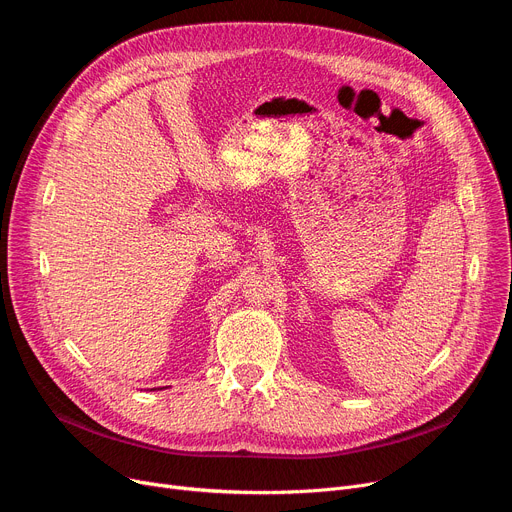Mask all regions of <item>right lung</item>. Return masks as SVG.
Wrapping results in <instances>:
<instances>
[{
	"label": "right lung",
	"mask_w": 512,
	"mask_h": 512,
	"mask_svg": "<svg viewBox=\"0 0 512 512\" xmlns=\"http://www.w3.org/2000/svg\"><path fill=\"white\" fill-rule=\"evenodd\" d=\"M151 390H161V388H151Z\"/></svg>",
	"instance_id": "right-lung-1"
}]
</instances>
